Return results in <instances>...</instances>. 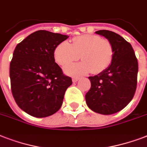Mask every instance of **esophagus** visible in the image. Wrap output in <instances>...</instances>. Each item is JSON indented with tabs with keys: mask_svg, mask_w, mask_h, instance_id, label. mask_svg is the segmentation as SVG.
<instances>
[{
	"mask_svg": "<svg viewBox=\"0 0 147 147\" xmlns=\"http://www.w3.org/2000/svg\"><path fill=\"white\" fill-rule=\"evenodd\" d=\"M78 79H79V78H78V77H73V78H72V82H76Z\"/></svg>",
	"mask_w": 147,
	"mask_h": 147,
	"instance_id": "34e87169",
	"label": "esophagus"
}]
</instances>
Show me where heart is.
Returning <instances> with one entry per match:
<instances>
[{
	"label": "heart",
	"instance_id": "b5f03b06",
	"mask_svg": "<svg viewBox=\"0 0 147 147\" xmlns=\"http://www.w3.org/2000/svg\"><path fill=\"white\" fill-rule=\"evenodd\" d=\"M83 62L69 65L65 72L70 76H81L92 72L99 74L108 69L114 58L111 42L98 35L85 34L74 37L71 44L63 41L54 49V58L58 64L64 66L78 61Z\"/></svg>",
	"mask_w": 147,
	"mask_h": 147
}]
</instances>
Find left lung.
<instances>
[{
	"label": "left lung",
	"instance_id": "left-lung-1",
	"mask_svg": "<svg viewBox=\"0 0 147 147\" xmlns=\"http://www.w3.org/2000/svg\"><path fill=\"white\" fill-rule=\"evenodd\" d=\"M95 33L107 38L114 48V58L108 69L90 76L91 88L85 94L90 109L101 114H112L130 102L137 89L138 62L130 42L112 31Z\"/></svg>",
	"mask_w": 147,
	"mask_h": 147
}]
</instances>
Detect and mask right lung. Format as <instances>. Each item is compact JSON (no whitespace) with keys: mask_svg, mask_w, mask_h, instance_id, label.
I'll return each instance as SVG.
<instances>
[{"mask_svg":"<svg viewBox=\"0 0 147 147\" xmlns=\"http://www.w3.org/2000/svg\"><path fill=\"white\" fill-rule=\"evenodd\" d=\"M68 37L38 30L15 48L10 64L11 92L18 107L31 116L46 117L57 112L72 84L54 58L56 46Z\"/></svg>","mask_w":147,"mask_h":147,"instance_id":"right-lung-1","label":"right lung"}]
</instances>
